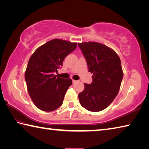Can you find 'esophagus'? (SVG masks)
I'll use <instances>...</instances> for the list:
<instances>
[{
	"label": "esophagus",
	"instance_id": "1",
	"mask_svg": "<svg viewBox=\"0 0 149 149\" xmlns=\"http://www.w3.org/2000/svg\"><path fill=\"white\" fill-rule=\"evenodd\" d=\"M76 82H77V80H75L72 79V83L74 84V83H76Z\"/></svg>",
	"mask_w": 149,
	"mask_h": 149
}]
</instances>
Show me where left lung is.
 Listing matches in <instances>:
<instances>
[{"label":"left lung","instance_id":"left-lung-1","mask_svg":"<svg viewBox=\"0 0 149 149\" xmlns=\"http://www.w3.org/2000/svg\"><path fill=\"white\" fill-rule=\"evenodd\" d=\"M93 73L91 84H84L78 94L80 104L90 111L106 108L118 94L123 77L120 60L114 50L97 42L78 43Z\"/></svg>","mask_w":149,"mask_h":149}]
</instances>
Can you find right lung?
I'll return each instance as SVG.
<instances>
[{
    "label": "right lung",
    "mask_w": 149,
    "mask_h": 149,
    "mask_svg": "<svg viewBox=\"0 0 149 149\" xmlns=\"http://www.w3.org/2000/svg\"><path fill=\"white\" fill-rule=\"evenodd\" d=\"M77 46V43L54 39L38 47L30 56L24 78L31 99L41 110L52 111L62 105L72 82L71 78L58 77L54 72Z\"/></svg>",
    "instance_id": "add662e5"
}]
</instances>
